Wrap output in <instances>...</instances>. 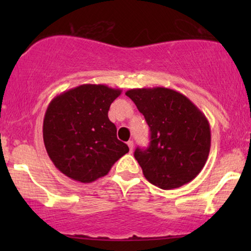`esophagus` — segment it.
<instances>
[{
    "instance_id": "1",
    "label": "esophagus",
    "mask_w": 251,
    "mask_h": 251,
    "mask_svg": "<svg viewBox=\"0 0 251 251\" xmlns=\"http://www.w3.org/2000/svg\"><path fill=\"white\" fill-rule=\"evenodd\" d=\"M127 145H128V148H129V152H131L132 153V151H133V140H128L127 142Z\"/></svg>"
}]
</instances>
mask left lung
<instances>
[{"label": "left lung", "instance_id": "8db88e82", "mask_svg": "<svg viewBox=\"0 0 251 251\" xmlns=\"http://www.w3.org/2000/svg\"><path fill=\"white\" fill-rule=\"evenodd\" d=\"M125 94L145 117L151 132L149 149L134 151L146 179L164 190L195 179L211 146L210 124L203 112L171 88H133Z\"/></svg>", "mask_w": 251, "mask_h": 251}]
</instances>
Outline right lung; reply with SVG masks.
<instances>
[{"instance_id":"right-lung-1","label":"right lung","mask_w":251,"mask_h":251,"mask_svg":"<svg viewBox=\"0 0 251 251\" xmlns=\"http://www.w3.org/2000/svg\"><path fill=\"white\" fill-rule=\"evenodd\" d=\"M120 88L85 83L56 96L43 119V143L55 168L71 179L92 183L128 152L108 119Z\"/></svg>"}]
</instances>
